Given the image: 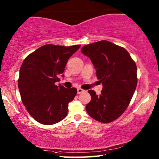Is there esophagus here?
Returning a JSON list of instances; mask_svg holds the SVG:
<instances>
[{
  "label": "esophagus",
  "mask_w": 159,
  "mask_h": 159,
  "mask_svg": "<svg viewBox=\"0 0 159 159\" xmlns=\"http://www.w3.org/2000/svg\"><path fill=\"white\" fill-rule=\"evenodd\" d=\"M85 92V90H84L83 89H80V88H78L77 89V93H78V94H80V93H83V92Z\"/></svg>",
  "instance_id": "obj_1"
}]
</instances>
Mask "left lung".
Segmentation results:
<instances>
[{
	"instance_id": "left-lung-1",
	"label": "left lung",
	"mask_w": 159,
	"mask_h": 159,
	"mask_svg": "<svg viewBox=\"0 0 159 159\" xmlns=\"http://www.w3.org/2000/svg\"><path fill=\"white\" fill-rule=\"evenodd\" d=\"M81 52L90 58L103 86L100 96L88 91L92 99L87 112L100 122H111L127 109L136 89V63L126 49L106 40L83 46Z\"/></svg>"
}]
</instances>
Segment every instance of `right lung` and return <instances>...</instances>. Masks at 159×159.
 Here are the masks:
<instances>
[{"label": "right lung", "mask_w": 159, "mask_h": 159, "mask_svg": "<svg viewBox=\"0 0 159 159\" xmlns=\"http://www.w3.org/2000/svg\"><path fill=\"white\" fill-rule=\"evenodd\" d=\"M80 45L72 46L46 44L30 54L20 69L18 88L29 113L45 125L59 122L65 118L68 103L77 93L74 87L67 89L55 85L67 60Z\"/></svg>", "instance_id": "1"}]
</instances>
